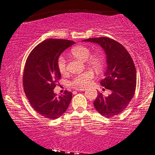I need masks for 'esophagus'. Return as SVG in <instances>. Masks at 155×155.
I'll return each instance as SVG.
<instances>
[{
    "mask_svg": "<svg viewBox=\"0 0 155 155\" xmlns=\"http://www.w3.org/2000/svg\"><path fill=\"white\" fill-rule=\"evenodd\" d=\"M85 90H86V89L84 88H78V89H77V91H85Z\"/></svg>",
    "mask_w": 155,
    "mask_h": 155,
    "instance_id": "34e87169",
    "label": "esophagus"
}]
</instances>
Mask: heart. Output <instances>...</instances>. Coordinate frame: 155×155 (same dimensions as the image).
Instances as JSON below:
<instances>
[{
  "label": "heart",
  "mask_w": 155,
  "mask_h": 155,
  "mask_svg": "<svg viewBox=\"0 0 155 155\" xmlns=\"http://www.w3.org/2000/svg\"><path fill=\"white\" fill-rule=\"evenodd\" d=\"M71 54L76 58L82 61H87L88 64L93 68L99 69L102 67V59L101 56L97 54L91 55V49L86 45H77L71 50ZM57 65L59 71L62 74L67 73V60L64 56L61 55L57 60ZM94 77V74L91 71H86L75 76L71 81V85L75 88H84L90 84L91 81Z\"/></svg>",
  "instance_id": "obj_1"
}]
</instances>
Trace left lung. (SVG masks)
<instances>
[{"mask_svg": "<svg viewBox=\"0 0 155 155\" xmlns=\"http://www.w3.org/2000/svg\"><path fill=\"white\" fill-rule=\"evenodd\" d=\"M83 41L97 43L106 54L107 70L100 84L112 91L108 96L97 92L95 108L102 116H116L127 107L136 87V69L134 60L126 49L108 37L91 38Z\"/></svg>", "mask_w": 155, "mask_h": 155, "instance_id": "obj_1", "label": "left lung"}]
</instances>
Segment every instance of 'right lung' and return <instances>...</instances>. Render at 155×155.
<instances>
[{
	"mask_svg": "<svg viewBox=\"0 0 155 155\" xmlns=\"http://www.w3.org/2000/svg\"><path fill=\"white\" fill-rule=\"evenodd\" d=\"M72 41L51 38L39 43L28 56L23 74L24 91L32 107L41 116L55 119L68 108L72 93L55 95L54 88L61 78L57 60Z\"/></svg>",
	"mask_w": 155,
	"mask_h": 155,
	"instance_id": "obj_1",
	"label": "right lung"
}]
</instances>
